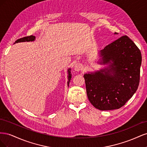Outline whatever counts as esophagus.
I'll list each match as a JSON object with an SVG mask.
<instances>
[{
  "instance_id": "esophagus-1",
  "label": "esophagus",
  "mask_w": 147,
  "mask_h": 147,
  "mask_svg": "<svg viewBox=\"0 0 147 147\" xmlns=\"http://www.w3.org/2000/svg\"><path fill=\"white\" fill-rule=\"evenodd\" d=\"M74 69L75 71H80L83 69V65L80 64H76L75 65Z\"/></svg>"
}]
</instances>
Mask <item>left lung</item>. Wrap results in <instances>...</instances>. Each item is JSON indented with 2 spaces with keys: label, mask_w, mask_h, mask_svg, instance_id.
<instances>
[{
  "label": "left lung",
  "mask_w": 147,
  "mask_h": 147,
  "mask_svg": "<svg viewBox=\"0 0 147 147\" xmlns=\"http://www.w3.org/2000/svg\"><path fill=\"white\" fill-rule=\"evenodd\" d=\"M100 54L103 64L110 65L99 72L84 75L88 99L100 110L118 109L139 86L141 52L132 40L124 35L107 45Z\"/></svg>",
  "instance_id": "8db88e82"
}]
</instances>
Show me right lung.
<instances>
[{
    "instance_id": "1",
    "label": "right lung",
    "mask_w": 147,
    "mask_h": 147,
    "mask_svg": "<svg viewBox=\"0 0 147 147\" xmlns=\"http://www.w3.org/2000/svg\"><path fill=\"white\" fill-rule=\"evenodd\" d=\"M35 39V36L34 35H30V36H27V37H24L23 38H21L20 39H18L17 40L15 41V43H18V42H29V41H33ZM70 69L68 70V72H69V75H68V79H69V81L67 82V84H69V82L71 79V77H72V74L70 73Z\"/></svg>"
}]
</instances>
